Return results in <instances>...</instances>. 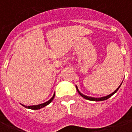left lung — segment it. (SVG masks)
Returning <instances> with one entry per match:
<instances>
[{
  "label": "left lung",
  "instance_id": "obj_1",
  "mask_svg": "<svg viewBox=\"0 0 132 132\" xmlns=\"http://www.w3.org/2000/svg\"><path fill=\"white\" fill-rule=\"evenodd\" d=\"M121 85H120V86H119L118 87V88H117V90H115V91L114 92H112V94H109V95H108V96H103V97H101V98H94V97H91V96H86V95L81 94V92H79V90H78V88H77V86H76V88H77V92H79V94H80L81 96H82V97H84V98H86V99H88V100H89V101H101L106 100V99H108V98H110V97H111V96H112L113 94H114V93H116V92H117V90H119V88H120V86H121Z\"/></svg>",
  "mask_w": 132,
  "mask_h": 132
}]
</instances>
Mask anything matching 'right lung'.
<instances>
[{
    "label": "right lung",
    "instance_id": "right-lung-1",
    "mask_svg": "<svg viewBox=\"0 0 132 132\" xmlns=\"http://www.w3.org/2000/svg\"><path fill=\"white\" fill-rule=\"evenodd\" d=\"M54 97H55V94H53V96H52V98L48 100V101L44 103H41V104H39V105H30V106H27V105H22V106H24V108H28V109H31V110H39V109H41L42 108H44V107L46 106L47 105H48L53 100Z\"/></svg>",
    "mask_w": 132,
    "mask_h": 132
}]
</instances>
